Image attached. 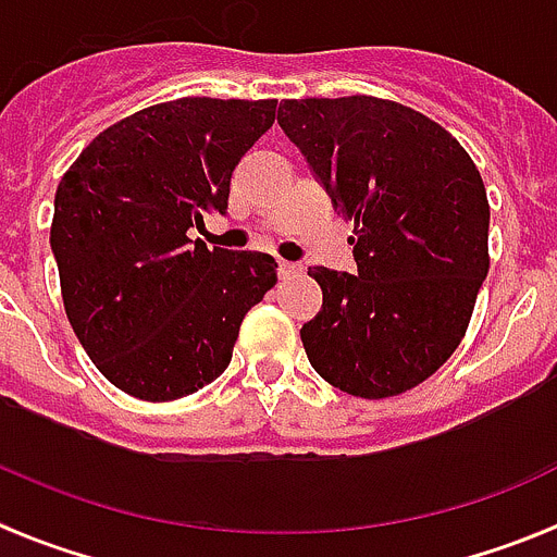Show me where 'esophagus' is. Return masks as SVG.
Masks as SVG:
<instances>
[{
  "label": "esophagus",
  "instance_id": "obj_1",
  "mask_svg": "<svg viewBox=\"0 0 557 557\" xmlns=\"http://www.w3.org/2000/svg\"><path fill=\"white\" fill-rule=\"evenodd\" d=\"M301 273V264H293V261H278V275L289 278V275Z\"/></svg>",
  "mask_w": 557,
  "mask_h": 557
}]
</instances>
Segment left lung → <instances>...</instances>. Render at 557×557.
<instances>
[{
	"label": "left lung",
	"instance_id": "8db88e82",
	"mask_svg": "<svg viewBox=\"0 0 557 557\" xmlns=\"http://www.w3.org/2000/svg\"><path fill=\"white\" fill-rule=\"evenodd\" d=\"M278 124L344 219L358 275L310 268L312 370L358 398L418 387L461 344L490 270V201L441 124L375 96L287 99Z\"/></svg>",
	"mask_w": 557,
	"mask_h": 557
}]
</instances>
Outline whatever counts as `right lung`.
Instances as JSON below:
<instances>
[{"label": "right lung", "mask_w": 557, "mask_h": 557, "mask_svg": "<svg viewBox=\"0 0 557 557\" xmlns=\"http://www.w3.org/2000/svg\"><path fill=\"white\" fill-rule=\"evenodd\" d=\"M275 99L187 96L110 124L57 187L50 250L73 333L99 372L141 401H176L227 370L275 259L190 242L227 210L242 156Z\"/></svg>", "instance_id": "right-lung-1"}]
</instances>
